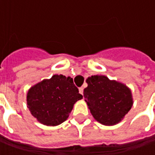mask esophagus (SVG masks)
Returning <instances> with one entry per match:
<instances>
[{
    "label": "esophagus",
    "mask_w": 155,
    "mask_h": 155,
    "mask_svg": "<svg viewBox=\"0 0 155 155\" xmlns=\"http://www.w3.org/2000/svg\"><path fill=\"white\" fill-rule=\"evenodd\" d=\"M79 93L83 95V93H84V88H83V87H80V88H79Z\"/></svg>",
    "instance_id": "1"
}]
</instances>
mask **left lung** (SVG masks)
<instances>
[{"label": "left lung", "mask_w": 155, "mask_h": 155, "mask_svg": "<svg viewBox=\"0 0 155 155\" xmlns=\"http://www.w3.org/2000/svg\"><path fill=\"white\" fill-rule=\"evenodd\" d=\"M86 82L88 86L84 90V97L97 122L115 125L130 110L133 100L126 85L98 75L88 78Z\"/></svg>", "instance_id": "left-lung-1"}]
</instances>
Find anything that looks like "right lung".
Returning a JSON list of instances; mask_svg holds the SVG:
<instances>
[{
  "instance_id": "1",
  "label": "right lung",
  "mask_w": 155,
  "mask_h": 155,
  "mask_svg": "<svg viewBox=\"0 0 155 155\" xmlns=\"http://www.w3.org/2000/svg\"><path fill=\"white\" fill-rule=\"evenodd\" d=\"M83 98L72 78L54 75L33 86L27 93V101L31 114L41 123L56 126L64 122L73 104Z\"/></svg>"
}]
</instances>
